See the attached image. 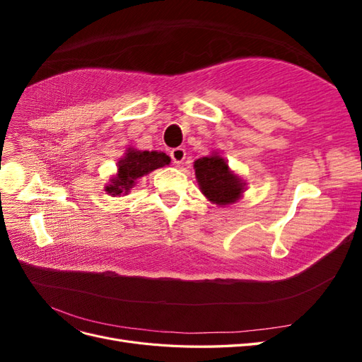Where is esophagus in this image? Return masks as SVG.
Masks as SVG:
<instances>
[{
	"label": "esophagus",
	"instance_id": "1",
	"mask_svg": "<svg viewBox=\"0 0 362 362\" xmlns=\"http://www.w3.org/2000/svg\"><path fill=\"white\" fill-rule=\"evenodd\" d=\"M170 157H172V161L175 164H182V161L185 160V151L182 148H175L170 151Z\"/></svg>",
	"mask_w": 362,
	"mask_h": 362
}]
</instances>
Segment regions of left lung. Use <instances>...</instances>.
<instances>
[{"label":"left lung","instance_id":"left-lung-1","mask_svg":"<svg viewBox=\"0 0 362 362\" xmlns=\"http://www.w3.org/2000/svg\"><path fill=\"white\" fill-rule=\"evenodd\" d=\"M193 168L199 190L211 204L226 206L243 198L246 181L229 168L228 160H225L217 151L196 160Z\"/></svg>","mask_w":362,"mask_h":362}]
</instances>
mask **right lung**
Returning a JSON list of instances; mask_svg holds the SVG:
<instances>
[{"instance_id": "add662e5", "label": "right lung", "mask_w": 362, "mask_h": 362, "mask_svg": "<svg viewBox=\"0 0 362 362\" xmlns=\"http://www.w3.org/2000/svg\"><path fill=\"white\" fill-rule=\"evenodd\" d=\"M169 164L170 157L161 151H139L129 146L124 157L119 158L117 172L110 178V182L105 185L104 190L113 198L125 196L134 187L139 178Z\"/></svg>"}]
</instances>
